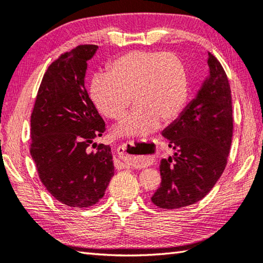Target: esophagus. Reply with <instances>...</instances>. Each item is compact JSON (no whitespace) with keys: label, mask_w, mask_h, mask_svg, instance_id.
Returning a JSON list of instances; mask_svg holds the SVG:
<instances>
[{"label":"esophagus","mask_w":263,"mask_h":263,"mask_svg":"<svg viewBox=\"0 0 263 263\" xmlns=\"http://www.w3.org/2000/svg\"><path fill=\"white\" fill-rule=\"evenodd\" d=\"M136 153H138V148L135 147V145H132L131 142H128V144H124L121 146V147H118L119 159L122 160V164H124V166H127V167L136 166L138 158L140 157V155H137Z\"/></svg>","instance_id":"esophagus-1"}]
</instances>
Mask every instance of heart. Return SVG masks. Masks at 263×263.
I'll return each instance as SVG.
<instances>
[{
  "label": "heart",
  "mask_w": 263,
  "mask_h": 263,
  "mask_svg": "<svg viewBox=\"0 0 263 263\" xmlns=\"http://www.w3.org/2000/svg\"><path fill=\"white\" fill-rule=\"evenodd\" d=\"M188 96V75L174 53L131 51L96 74L89 86L92 104L106 118L119 121L131 104L136 108L116 126L117 138L145 137L179 117Z\"/></svg>",
  "instance_id": "1"
}]
</instances>
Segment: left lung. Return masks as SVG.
<instances>
[{
  "label": "left lung",
  "instance_id": "8db88e82",
  "mask_svg": "<svg viewBox=\"0 0 263 263\" xmlns=\"http://www.w3.org/2000/svg\"><path fill=\"white\" fill-rule=\"evenodd\" d=\"M208 66L195 99L162 131L174 154L160 161L161 184L151 198L159 208L179 209L201 201L228 163L233 133L230 83L210 52Z\"/></svg>",
  "mask_w": 263,
  "mask_h": 263
}]
</instances>
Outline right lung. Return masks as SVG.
Masks as SVG:
<instances>
[{"label":"right lung","instance_id":"1","mask_svg":"<svg viewBox=\"0 0 263 263\" xmlns=\"http://www.w3.org/2000/svg\"><path fill=\"white\" fill-rule=\"evenodd\" d=\"M97 48L80 45L53 61L31 115L30 153L38 175L48 193L70 208L96 204L115 174L110 146L88 149L105 130L84 87L87 61Z\"/></svg>","mask_w":263,"mask_h":263}]
</instances>
